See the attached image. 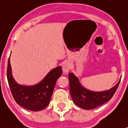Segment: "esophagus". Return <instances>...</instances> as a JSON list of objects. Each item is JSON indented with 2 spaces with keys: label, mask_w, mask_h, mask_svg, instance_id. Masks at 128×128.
Segmentation results:
<instances>
[{
  "label": "esophagus",
  "mask_w": 128,
  "mask_h": 128,
  "mask_svg": "<svg viewBox=\"0 0 128 128\" xmlns=\"http://www.w3.org/2000/svg\"><path fill=\"white\" fill-rule=\"evenodd\" d=\"M71 68H72V64H71V63L70 62H66L64 63L62 66L63 73L66 74L70 71Z\"/></svg>",
  "instance_id": "1"
}]
</instances>
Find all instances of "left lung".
Instances as JSON below:
<instances>
[{
	"mask_svg": "<svg viewBox=\"0 0 128 128\" xmlns=\"http://www.w3.org/2000/svg\"><path fill=\"white\" fill-rule=\"evenodd\" d=\"M70 92L73 102L84 110H92L107 102L115 94L120 81L113 88L103 92H94L84 88L73 73L68 75Z\"/></svg>",
	"mask_w": 128,
	"mask_h": 128,
	"instance_id": "obj_1",
	"label": "left lung"
}]
</instances>
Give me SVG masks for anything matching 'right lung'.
I'll use <instances>...</instances> for the list:
<instances>
[{
    "instance_id": "1",
    "label": "right lung",
    "mask_w": 128,
    "mask_h": 128,
    "mask_svg": "<svg viewBox=\"0 0 128 128\" xmlns=\"http://www.w3.org/2000/svg\"><path fill=\"white\" fill-rule=\"evenodd\" d=\"M62 74V66H58L50 71L40 82L33 86L22 85L13 78L10 58L8 62V81L14 99L18 105L33 112L42 110L49 105L56 80Z\"/></svg>"
}]
</instances>
